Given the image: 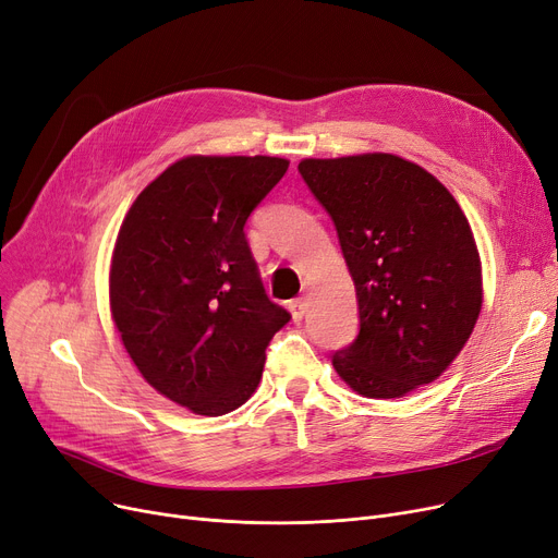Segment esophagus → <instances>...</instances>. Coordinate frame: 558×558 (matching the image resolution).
Wrapping results in <instances>:
<instances>
[{
  "mask_svg": "<svg viewBox=\"0 0 558 558\" xmlns=\"http://www.w3.org/2000/svg\"><path fill=\"white\" fill-rule=\"evenodd\" d=\"M306 306H308L306 298H298V300H293V302L288 304L290 313H293V320H295V323H300V320H302L304 313H306Z\"/></svg>",
  "mask_w": 558,
  "mask_h": 558,
  "instance_id": "esophagus-1",
  "label": "esophagus"
}]
</instances>
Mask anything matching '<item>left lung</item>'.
Here are the masks:
<instances>
[{
    "label": "left lung",
    "instance_id": "obj_1",
    "mask_svg": "<svg viewBox=\"0 0 558 558\" xmlns=\"http://www.w3.org/2000/svg\"><path fill=\"white\" fill-rule=\"evenodd\" d=\"M333 220L361 327L331 363L363 397L392 400L438 379L482 311V260L445 185L395 154L304 158L298 166Z\"/></svg>",
    "mask_w": 558,
    "mask_h": 558
}]
</instances>
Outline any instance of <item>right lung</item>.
<instances>
[{
  "mask_svg": "<svg viewBox=\"0 0 558 558\" xmlns=\"http://www.w3.org/2000/svg\"><path fill=\"white\" fill-rule=\"evenodd\" d=\"M288 170L277 156H185L131 204L111 260V313L145 381L197 415L256 390L290 320L270 302L245 225Z\"/></svg>",
  "mask_w": 558,
  "mask_h": 558,
  "instance_id": "1",
  "label": "right lung"
}]
</instances>
